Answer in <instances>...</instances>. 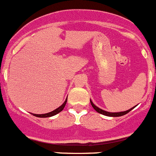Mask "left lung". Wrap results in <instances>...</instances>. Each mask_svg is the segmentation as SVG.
<instances>
[{
  "mask_svg": "<svg viewBox=\"0 0 156 156\" xmlns=\"http://www.w3.org/2000/svg\"><path fill=\"white\" fill-rule=\"evenodd\" d=\"M90 103L91 105H92V106L93 107V108L95 109V111H96L97 112H98V113L101 114V115H106V116H108V117H120V116H123V115H126V114H127L128 112H130L132 109L134 108H132L129 109V110L126 111V112H117V113H112V112H105V111L102 110V109L99 108H98L97 106H95V105L92 103V101L90 100Z\"/></svg>",
  "mask_w": 156,
  "mask_h": 156,
  "instance_id": "1",
  "label": "left lung"
}]
</instances>
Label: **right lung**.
<instances>
[{"label":"right lung","instance_id":"1","mask_svg":"<svg viewBox=\"0 0 156 156\" xmlns=\"http://www.w3.org/2000/svg\"><path fill=\"white\" fill-rule=\"evenodd\" d=\"M67 98L65 100V101L64 102V104L62 105L61 106H60L58 108L55 109V110H54L53 112H49V113H47V114H44V115H35V114H33L34 116L35 117H38V118H48V117H51V116H54V115H57V114H58L59 112H61V111L64 109V108L65 107V105L66 103H67Z\"/></svg>","mask_w":156,"mask_h":156}]
</instances>
